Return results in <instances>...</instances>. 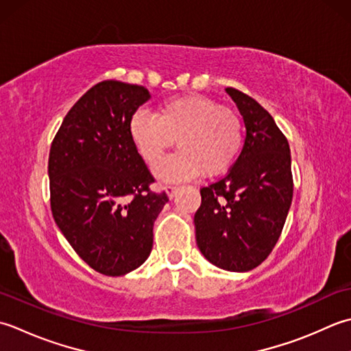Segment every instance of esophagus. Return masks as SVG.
<instances>
[{
  "label": "esophagus",
  "mask_w": 351,
  "mask_h": 351,
  "mask_svg": "<svg viewBox=\"0 0 351 351\" xmlns=\"http://www.w3.org/2000/svg\"><path fill=\"white\" fill-rule=\"evenodd\" d=\"M165 191H167V194H168V197L169 198H173L176 194H177V191H178V188L177 186H173V184H168V186H165Z\"/></svg>",
  "instance_id": "obj_1"
}]
</instances>
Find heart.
Listing matches in <instances>:
<instances>
[{
  "mask_svg": "<svg viewBox=\"0 0 351 351\" xmlns=\"http://www.w3.org/2000/svg\"><path fill=\"white\" fill-rule=\"evenodd\" d=\"M130 138L142 159L156 167L176 144L180 152L156 168L162 180H189L223 174L244 145V123L230 107L210 97L192 94L162 103L156 115L136 112Z\"/></svg>",
  "mask_w": 351,
  "mask_h": 351,
  "instance_id": "obj_1",
  "label": "heart"
}]
</instances>
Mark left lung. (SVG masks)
I'll return each instance as SVG.
<instances>
[{"label":"left lung","instance_id":"left-lung-1","mask_svg":"<svg viewBox=\"0 0 351 351\" xmlns=\"http://www.w3.org/2000/svg\"><path fill=\"white\" fill-rule=\"evenodd\" d=\"M226 92L244 118L245 144L228 173L199 189V252L213 265L244 273L267 259L288 217L294 180L286 136L263 107L234 88Z\"/></svg>","mask_w":351,"mask_h":351}]
</instances>
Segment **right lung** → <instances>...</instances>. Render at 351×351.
I'll list each match as a JSON object with an SVG mask.
<instances>
[{"mask_svg":"<svg viewBox=\"0 0 351 351\" xmlns=\"http://www.w3.org/2000/svg\"><path fill=\"white\" fill-rule=\"evenodd\" d=\"M144 86L104 80L71 107L48 157L53 218L74 252L104 276L141 267L153 248V226L167 192L130 138Z\"/></svg>","mask_w":351,"mask_h":351,"instance_id":"obj_1","label":"right lung"}]
</instances>
